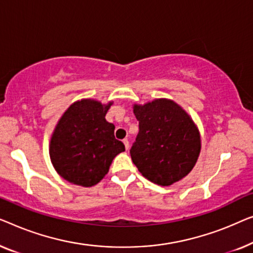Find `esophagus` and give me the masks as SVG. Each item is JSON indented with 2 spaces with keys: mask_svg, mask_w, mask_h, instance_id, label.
Wrapping results in <instances>:
<instances>
[{
  "mask_svg": "<svg viewBox=\"0 0 253 253\" xmlns=\"http://www.w3.org/2000/svg\"><path fill=\"white\" fill-rule=\"evenodd\" d=\"M123 142H124V144H125V148H126V150H128V149H129V142H128L127 138H124Z\"/></svg>",
  "mask_w": 253,
  "mask_h": 253,
  "instance_id": "1",
  "label": "esophagus"
}]
</instances>
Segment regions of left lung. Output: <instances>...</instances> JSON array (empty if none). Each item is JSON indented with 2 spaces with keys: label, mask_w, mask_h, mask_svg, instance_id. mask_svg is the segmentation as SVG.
<instances>
[{
  "label": "left lung",
  "mask_w": 253,
  "mask_h": 253,
  "mask_svg": "<svg viewBox=\"0 0 253 253\" xmlns=\"http://www.w3.org/2000/svg\"><path fill=\"white\" fill-rule=\"evenodd\" d=\"M138 134L131 161L142 175L158 186H170L193 169L201 151L197 127L184 110L169 99L134 105Z\"/></svg>",
  "instance_id": "8db88e82"
}]
</instances>
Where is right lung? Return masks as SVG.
<instances>
[{
  "mask_svg": "<svg viewBox=\"0 0 253 253\" xmlns=\"http://www.w3.org/2000/svg\"><path fill=\"white\" fill-rule=\"evenodd\" d=\"M111 104L83 99L60 118L50 141V158L63 179L95 186L109 172L113 158L125 151L123 142L115 137V125L105 120Z\"/></svg>",
  "mask_w": 253,
  "mask_h": 253,
  "instance_id": "add662e5",
  "label": "right lung"
}]
</instances>
